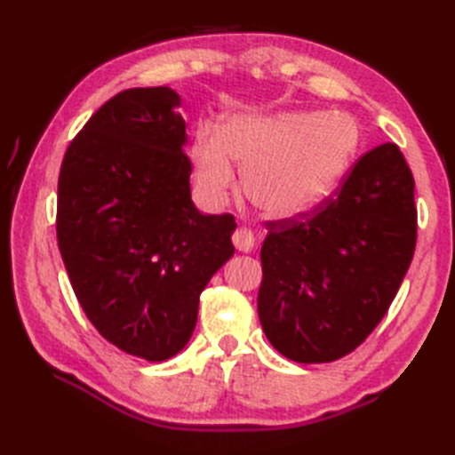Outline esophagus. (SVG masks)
<instances>
[{
  "instance_id": "obj_1",
  "label": "esophagus",
  "mask_w": 455,
  "mask_h": 455,
  "mask_svg": "<svg viewBox=\"0 0 455 455\" xmlns=\"http://www.w3.org/2000/svg\"><path fill=\"white\" fill-rule=\"evenodd\" d=\"M233 244L236 250H240V252H250V250L254 248L256 240H254V235L250 233L246 227H238L233 235Z\"/></svg>"
}]
</instances>
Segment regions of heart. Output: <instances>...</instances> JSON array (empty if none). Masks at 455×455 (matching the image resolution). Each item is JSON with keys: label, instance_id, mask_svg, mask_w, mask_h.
Listing matches in <instances>:
<instances>
[{"label": "heart", "instance_id": "heart-1", "mask_svg": "<svg viewBox=\"0 0 455 455\" xmlns=\"http://www.w3.org/2000/svg\"><path fill=\"white\" fill-rule=\"evenodd\" d=\"M360 147V129L346 115L275 111L238 115L220 134L201 127L191 147L196 180L220 203L243 172V191L269 219H293L323 203Z\"/></svg>", "mask_w": 455, "mask_h": 455}]
</instances>
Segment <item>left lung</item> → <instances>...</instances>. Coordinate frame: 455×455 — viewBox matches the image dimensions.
<instances>
[{
  "mask_svg": "<svg viewBox=\"0 0 455 455\" xmlns=\"http://www.w3.org/2000/svg\"><path fill=\"white\" fill-rule=\"evenodd\" d=\"M417 246L414 180L397 144L365 152L334 196L267 222L258 316L279 354L334 362L381 323Z\"/></svg>",
  "mask_w": 455,
  "mask_h": 455,
  "instance_id": "8db88e82",
  "label": "left lung"
}]
</instances>
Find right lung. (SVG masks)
I'll return each instance as SVG.
<instances>
[{"label":"right lung","instance_id":"1","mask_svg":"<svg viewBox=\"0 0 455 455\" xmlns=\"http://www.w3.org/2000/svg\"><path fill=\"white\" fill-rule=\"evenodd\" d=\"M180 95L132 88L92 115L58 178L56 236L90 323L119 350L164 362L189 342L199 295L235 254L236 222L203 215Z\"/></svg>","mask_w":455,"mask_h":455}]
</instances>
